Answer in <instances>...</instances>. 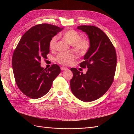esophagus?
<instances>
[{
  "instance_id": "34e87169",
  "label": "esophagus",
  "mask_w": 134,
  "mask_h": 134,
  "mask_svg": "<svg viewBox=\"0 0 134 134\" xmlns=\"http://www.w3.org/2000/svg\"><path fill=\"white\" fill-rule=\"evenodd\" d=\"M67 69H68V68H66V67H65V66L61 67V70H67Z\"/></svg>"
}]
</instances>
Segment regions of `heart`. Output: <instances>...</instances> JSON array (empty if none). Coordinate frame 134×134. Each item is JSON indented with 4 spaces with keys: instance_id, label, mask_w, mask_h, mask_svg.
I'll use <instances>...</instances> for the list:
<instances>
[{
    "instance_id": "1",
    "label": "heart",
    "mask_w": 134,
    "mask_h": 134,
    "mask_svg": "<svg viewBox=\"0 0 134 134\" xmlns=\"http://www.w3.org/2000/svg\"><path fill=\"white\" fill-rule=\"evenodd\" d=\"M61 37L80 54H85L90 46V42L88 39L80 38V35L74 30H68L61 35ZM57 37H52L49 42V47L51 50H54ZM76 57V54L73 51H70L65 53H60L56 58V60L61 65H69L72 63Z\"/></svg>"
}]
</instances>
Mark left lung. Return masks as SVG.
Returning <instances> with one entry per match:
<instances>
[{
    "label": "left lung",
    "mask_w": 134,
    "mask_h": 134,
    "mask_svg": "<svg viewBox=\"0 0 134 134\" xmlns=\"http://www.w3.org/2000/svg\"><path fill=\"white\" fill-rule=\"evenodd\" d=\"M77 29L85 32L90 47L84 56L80 66L88 68L86 74L76 68L70 70L73 76L70 81L73 94L83 102H91L99 98L106 93L113 81L117 64L114 46L99 28L94 26H79Z\"/></svg>",
    "instance_id": "left-lung-1"
}]
</instances>
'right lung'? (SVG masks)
<instances>
[{
    "instance_id": "1",
    "label": "right lung",
    "mask_w": 134,
    "mask_h": 134,
    "mask_svg": "<svg viewBox=\"0 0 134 134\" xmlns=\"http://www.w3.org/2000/svg\"><path fill=\"white\" fill-rule=\"evenodd\" d=\"M63 28L43 23L31 28L20 40L12 57V68L16 84L21 91L32 99H37L50 91L54 80L61 71L54 64L46 69L41 66L42 58L49 53L51 39Z\"/></svg>"
}]
</instances>
